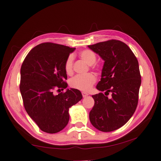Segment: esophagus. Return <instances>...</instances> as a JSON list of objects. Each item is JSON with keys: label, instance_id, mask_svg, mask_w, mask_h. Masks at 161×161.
I'll list each match as a JSON object with an SVG mask.
<instances>
[{"label": "esophagus", "instance_id": "34e87169", "mask_svg": "<svg viewBox=\"0 0 161 161\" xmlns=\"http://www.w3.org/2000/svg\"><path fill=\"white\" fill-rule=\"evenodd\" d=\"M81 94H82V96H83L84 97H86V96H88V93H86V92H84V91L81 92Z\"/></svg>", "mask_w": 161, "mask_h": 161}]
</instances>
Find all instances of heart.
<instances>
[{
  "instance_id": "obj_1",
  "label": "heart",
  "mask_w": 161,
  "mask_h": 161,
  "mask_svg": "<svg viewBox=\"0 0 161 161\" xmlns=\"http://www.w3.org/2000/svg\"><path fill=\"white\" fill-rule=\"evenodd\" d=\"M80 56L84 61L92 66L96 61V55L95 54L90 50H84L80 53ZM74 56L73 54L67 58L65 63V70L66 73L71 74L73 72V65ZM96 81V77L92 73H88L85 75H76L72 78L70 81V85L72 88H76L78 90L88 91L92 88V86Z\"/></svg>"
}]
</instances>
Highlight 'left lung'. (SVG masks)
<instances>
[{
    "label": "left lung",
    "mask_w": 161,
    "mask_h": 161,
    "mask_svg": "<svg viewBox=\"0 0 161 161\" xmlns=\"http://www.w3.org/2000/svg\"><path fill=\"white\" fill-rule=\"evenodd\" d=\"M104 61L96 88L106 92L92 95L95 104L89 113L94 127L109 132L120 128L137 107L141 84L138 61L129 47L120 41L109 40L88 46ZM112 93L108 98L106 95Z\"/></svg>",
    "instance_id": "left-lung-1"
}]
</instances>
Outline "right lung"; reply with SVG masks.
<instances>
[{
    "label": "right lung",
    "instance_id": "add662e5",
    "mask_svg": "<svg viewBox=\"0 0 161 161\" xmlns=\"http://www.w3.org/2000/svg\"><path fill=\"white\" fill-rule=\"evenodd\" d=\"M75 50L60 44L41 43L30 51L20 68V91L24 107L44 132L55 133L66 127L69 108L82 99L75 88L53 93L56 88L64 90L68 86L65 63Z\"/></svg>",
    "mask_w": 161,
    "mask_h": 161
}]
</instances>
